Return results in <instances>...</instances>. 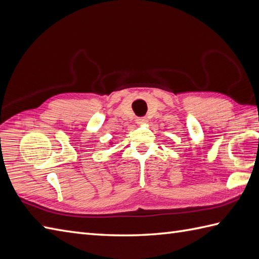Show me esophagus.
I'll list each match as a JSON object with an SVG mask.
<instances>
[{"label":"esophagus","instance_id":"1","mask_svg":"<svg viewBox=\"0 0 259 259\" xmlns=\"http://www.w3.org/2000/svg\"><path fill=\"white\" fill-rule=\"evenodd\" d=\"M148 122V119L146 117H139L137 118V123L138 124H146Z\"/></svg>","mask_w":259,"mask_h":259}]
</instances>
